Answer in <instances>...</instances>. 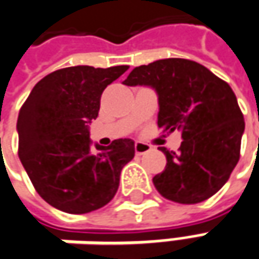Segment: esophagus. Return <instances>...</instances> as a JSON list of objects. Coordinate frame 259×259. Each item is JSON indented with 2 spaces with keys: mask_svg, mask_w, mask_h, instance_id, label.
Returning <instances> with one entry per match:
<instances>
[{
  "mask_svg": "<svg viewBox=\"0 0 259 259\" xmlns=\"http://www.w3.org/2000/svg\"><path fill=\"white\" fill-rule=\"evenodd\" d=\"M152 149L150 145H147V143H142V142H136L135 143V152H136V155H143V153H146Z\"/></svg>",
  "mask_w": 259,
  "mask_h": 259,
  "instance_id": "1",
  "label": "esophagus"
}]
</instances>
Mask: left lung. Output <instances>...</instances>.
Here are the masks:
<instances>
[{
  "mask_svg": "<svg viewBox=\"0 0 259 259\" xmlns=\"http://www.w3.org/2000/svg\"><path fill=\"white\" fill-rule=\"evenodd\" d=\"M157 94V126L182 132L175 153L159 147L167 163L153 178L157 192L178 203H198L227 183L239 160L244 116L228 83L202 64L185 58L157 60L139 66L123 81Z\"/></svg>",
  "mask_w": 259,
  "mask_h": 259,
  "instance_id": "obj_1",
  "label": "left lung"
}]
</instances>
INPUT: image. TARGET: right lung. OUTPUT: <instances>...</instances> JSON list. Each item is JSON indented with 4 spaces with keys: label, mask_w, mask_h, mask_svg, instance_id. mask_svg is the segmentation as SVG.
Returning <instances> with one entry per match:
<instances>
[{
    "label": "right lung",
    "mask_w": 259,
    "mask_h": 259,
    "mask_svg": "<svg viewBox=\"0 0 259 259\" xmlns=\"http://www.w3.org/2000/svg\"><path fill=\"white\" fill-rule=\"evenodd\" d=\"M127 66L57 70L34 85L18 120V156L35 191L57 209L87 213L112 201L135 142L94 145L89 124L99 116L103 90Z\"/></svg>",
    "instance_id": "add662e5"
}]
</instances>
